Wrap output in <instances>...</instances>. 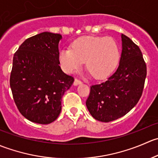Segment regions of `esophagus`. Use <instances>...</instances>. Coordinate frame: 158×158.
I'll use <instances>...</instances> for the list:
<instances>
[{
  "instance_id": "1",
  "label": "esophagus",
  "mask_w": 158,
  "mask_h": 158,
  "mask_svg": "<svg viewBox=\"0 0 158 158\" xmlns=\"http://www.w3.org/2000/svg\"><path fill=\"white\" fill-rule=\"evenodd\" d=\"M74 85H80V84H82V82H81L80 80H79V79H76L74 80Z\"/></svg>"
}]
</instances>
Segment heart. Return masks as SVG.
Returning a JSON list of instances; mask_svg holds the SVG:
<instances>
[{"instance_id": "1", "label": "heart", "mask_w": 158, "mask_h": 158, "mask_svg": "<svg viewBox=\"0 0 158 158\" xmlns=\"http://www.w3.org/2000/svg\"><path fill=\"white\" fill-rule=\"evenodd\" d=\"M119 49L117 43L110 37L82 36L72 44V49H63L59 53V60L63 71L71 73L83 61L85 68L95 79L109 76L117 66Z\"/></svg>"}]
</instances>
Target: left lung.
Returning <instances> with one entry per match:
<instances>
[{
	"instance_id": "left-lung-1",
	"label": "left lung",
	"mask_w": 158,
	"mask_h": 158,
	"mask_svg": "<svg viewBox=\"0 0 158 158\" xmlns=\"http://www.w3.org/2000/svg\"><path fill=\"white\" fill-rule=\"evenodd\" d=\"M118 67L107 80L91 86L86 107L96 120L109 122L126 114L142 94L147 67L139 47L122 34Z\"/></svg>"
}]
</instances>
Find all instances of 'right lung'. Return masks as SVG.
Returning <instances> with one entry per match:
<instances>
[{"label": "right lung", "instance_id": "obj_1", "mask_svg": "<svg viewBox=\"0 0 158 158\" xmlns=\"http://www.w3.org/2000/svg\"><path fill=\"white\" fill-rule=\"evenodd\" d=\"M59 33L43 32L27 39L14 53L10 85L20 112L47 125L58 118L62 97L74 82L60 66Z\"/></svg>", "mask_w": 158, "mask_h": 158}]
</instances>
